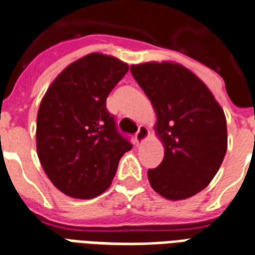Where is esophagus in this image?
<instances>
[{"label": "esophagus", "instance_id": "1", "mask_svg": "<svg viewBox=\"0 0 255 255\" xmlns=\"http://www.w3.org/2000/svg\"><path fill=\"white\" fill-rule=\"evenodd\" d=\"M148 136H150V129H148L146 126H140L139 129H137L136 135H135V140H136V143L139 144V143L144 142Z\"/></svg>", "mask_w": 255, "mask_h": 255}]
</instances>
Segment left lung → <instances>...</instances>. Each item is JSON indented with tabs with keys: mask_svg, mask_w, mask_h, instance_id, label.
Listing matches in <instances>:
<instances>
[{
	"mask_svg": "<svg viewBox=\"0 0 255 255\" xmlns=\"http://www.w3.org/2000/svg\"><path fill=\"white\" fill-rule=\"evenodd\" d=\"M131 73L156 113L165 147L161 165L147 171L150 185L167 200L195 196L212 181L227 151V124L207 85L185 66L147 62Z\"/></svg>",
	"mask_w": 255,
	"mask_h": 255,
	"instance_id": "obj_1",
	"label": "left lung"
}]
</instances>
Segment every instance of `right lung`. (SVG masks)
<instances>
[{"instance_id": "obj_1", "label": "right lung", "mask_w": 255, "mask_h": 255, "mask_svg": "<svg viewBox=\"0 0 255 255\" xmlns=\"http://www.w3.org/2000/svg\"><path fill=\"white\" fill-rule=\"evenodd\" d=\"M128 71L118 58L93 52L52 81L37 111L36 150L47 177L74 199L108 189L132 144L116 129L107 97Z\"/></svg>"}]
</instances>
